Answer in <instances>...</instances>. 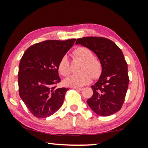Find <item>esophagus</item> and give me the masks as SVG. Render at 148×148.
<instances>
[{
  "label": "esophagus",
  "instance_id": "esophagus-1",
  "mask_svg": "<svg viewBox=\"0 0 148 148\" xmlns=\"http://www.w3.org/2000/svg\"><path fill=\"white\" fill-rule=\"evenodd\" d=\"M73 89H75V90H80L82 91L83 90L82 88H78V87H72Z\"/></svg>",
  "mask_w": 148,
  "mask_h": 148
}]
</instances>
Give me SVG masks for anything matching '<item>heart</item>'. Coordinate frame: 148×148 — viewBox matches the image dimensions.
<instances>
[{"instance_id":"1","label":"heart","mask_w":148,"mask_h":148,"mask_svg":"<svg viewBox=\"0 0 148 148\" xmlns=\"http://www.w3.org/2000/svg\"><path fill=\"white\" fill-rule=\"evenodd\" d=\"M75 58L83 61L79 74L72 75L64 80L66 85L73 87H79L89 84L92 77L97 78L102 73V63L98 58L94 57L92 50L84 46L76 48L73 51ZM58 72L61 75L65 77L71 72L70 62L67 56H62L58 64Z\"/></svg>"}]
</instances>
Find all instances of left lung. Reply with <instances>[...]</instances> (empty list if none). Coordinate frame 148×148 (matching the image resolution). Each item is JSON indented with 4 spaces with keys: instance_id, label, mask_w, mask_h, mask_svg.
I'll return each mask as SVG.
<instances>
[{
    "instance_id": "8db88e82",
    "label": "left lung",
    "mask_w": 148,
    "mask_h": 148,
    "mask_svg": "<svg viewBox=\"0 0 148 148\" xmlns=\"http://www.w3.org/2000/svg\"><path fill=\"white\" fill-rule=\"evenodd\" d=\"M76 44L88 48L102 63V73L92 86L93 95L87 100L90 108L102 116L119 111L124 103L129 86L128 66L122 50L112 40L102 37L79 38Z\"/></svg>"
}]
</instances>
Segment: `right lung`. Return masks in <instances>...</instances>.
Here are the masks:
<instances>
[{
    "mask_svg": "<svg viewBox=\"0 0 148 148\" xmlns=\"http://www.w3.org/2000/svg\"><path fill=\"white\" fill-rule=\"evenodd\" d=\"M75 40H46L31 46L24 52L18 73L19 93L36 118L51 116L63 104L69 88H56L60 82L58 64Z\"/></svg>",
    "mask_w": 148,
    "mask_h": 148,
    "instance_id": "obj_1",
    "label": "right lung"
}]
</instances>
